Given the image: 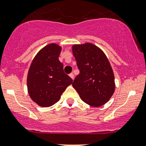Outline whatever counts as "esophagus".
<instances>
[{"mask_svg":"<svg viewBox=\"0 0 146 146\" xmlns=\"http://www.w3.org/2000/svg\"><path fill=\"white\" fill-rule=\"evenodd\" d=\"M69 76H70V78H71L72 79H74V75H73V73H70V75H69Z\"/></svg>","mask_w":146,"mask_h":146,"instance_id":"34e87169","label":"esophagus"}]
</instances>
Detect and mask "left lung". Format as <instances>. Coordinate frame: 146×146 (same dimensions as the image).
Returning <instances> with one entry per match:
<instances>
[{
    "label": "left lung",
    "mask_w": 146,
    "mask_h": 146,
    "mask_svg": "<svg viewBox=\"0 0 146 146\" xmlns=\"http://www.w3.org/2000/svg\"><path fill=\"white\" fill-rule=\"evenodd\" d=\"M72 51L80 70L73 86L88 105L99 107L110 100L115 90L114 76L104 52L95 44H73Z\"/></svg>",
    "instance_id": "obj_1"
}]
</instances>
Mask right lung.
Instances as JSON below:
<instances>
[{
    "label": "right lung",
    "instance_id": "add662e5",
    "mask_svg": "<svg viewBox=\"0 0 146 146\" xmlns=\"http://www.w3.org/2000/svg\"><path fill=\"white\" fill-rule=\"evenodd\" d=\"M62 47L51 43L41 49L30 65L27 74V90L30 98L42 107L52 106L73 83L63 71L59 55Z\"/></svg>",
    "mask_w": 146,
    "mask_h": 146
}]
</instances>
